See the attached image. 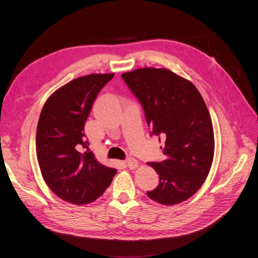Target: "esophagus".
Returning a JSON list of instances; mask_svg holds the SVG:
<instances>
[{
    "instance_id": "obj_1",
    "label": "esophagus",
    "mask_w": 258,
    "mask_h": 258,
    "mask_svg": "<svg viewBox=\"0 0 258 258\" xmlns=\"http://www.w3.org/2000/svg\"><path fill=\"white\" fill-rule=\"evenodd\" d=\"M124 163H126V166L131 170L137 169L139 167V162L135 158H129L128 160H126V162Z\"/></svg>"
}]
</instances>
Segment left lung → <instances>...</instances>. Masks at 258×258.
Here are the masks:
<instances>
[{
	"mask_svg": "<svg viewBox=\"0 0 258 258\" xmlns=\"http://www.w3.org/2000/svg\"><path fill=\"white\" fill-rule=\"evenodd\" d=\"M121 77L142 104L152 134L165 138L166 159L147 163L160 179L147 196L163 206L181 204L198 191L212 166L214 132L205 100L191 82L168 69H138Z\"/></svg>",
	"mask_w": 258,
	"mask_h": 258,
	"instance_id": "1",
	"label": "left lung"
}]
</instances>
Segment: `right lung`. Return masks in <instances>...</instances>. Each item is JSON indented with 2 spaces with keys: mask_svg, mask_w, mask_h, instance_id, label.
<instances>
[{
  "mask_svg": "<svg viewBox=\"0 0 258 258\" xmlns=\"http://www.w3.org/2000/svg\"><path fill=\"white\" fill-rule=\"evenodd\" d=\"M114 73L89 74L69 82L46 101L36 129V156L45 183L54 195L76 206L98 199L116 169L89 151L85 122L100 90Z\"/></svg>",
  "mask_w": 258,
  "mask_h": 258,
  "instance_id": "1",
  "label": "right lung"
}]
</instances>
